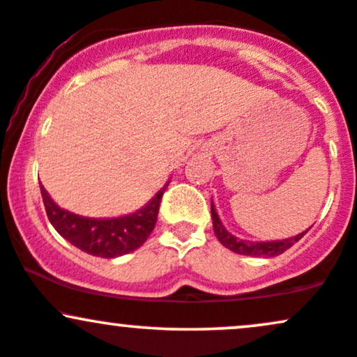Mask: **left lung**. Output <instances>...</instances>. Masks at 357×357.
Returning a JSON list of instances; mask_svg holds the SVG:
<instances>
[{"label": "left lung", "instance_id": "left-lung-1", "mask_svg": "<svg viewBox=\"0 0 357 357\" xmlns=\"http://www.w3.org/2000/svg\"><path fill=\"white\" fill-rule=\"evenodd\" d=\"M211 218H213V230H215L216 238L220 240V243L223 247H227L231 252L238 253V255H250V257H277L280 253H284L285 250H289L292 245H296L302 236L305 235L310 228H307L305 231L298 233L296 236H290L285 240H272V241H250V240H241L238 236L231 235L227 228L221 223L218 213L215 210V204L211 202Z\"/></svg>", "mask_w": 357, "mask_h": 357}]
</instances>
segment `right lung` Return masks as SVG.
I'll use <instances>...</instances> for the list:
<instances>
[{
	"label": "right lung",
	"mask_w": 357,
	"mask_h": 357,
	"mask_svg": "<svg viewBox=\"0 0 357 357\" xmlns=\"http://www.w3.org/2000/svg\"><path fill=\"white\" fill-rule=\"evenodd\" d=\"M167 184L169 181L141 210L117 218H87L75 215L53 202L42 184L40 190L48 220L65 240L89 255L116 258L137 250L154 230L159 203Z\"/></svg>",
	"instance_id": "add662e5"
}]
</instances>
